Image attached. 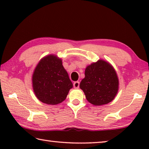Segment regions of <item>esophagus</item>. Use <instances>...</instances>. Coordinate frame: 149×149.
<instances>
[{
    "instance_id": "1",
    "label": "esophagus",
    "mask_w": 149,
    "mask_h": 149,
    "mask_svg": "<svg viewBox=\"0 0 149 149\" xmlns=\"http://www.w3.org/2000/svg\"><path fill=\"white\" fill-rule=\"evenodd\" d=\"M74 87L75 88V89H78L79 87V81H75L74 83Z\"/></svg>"
}]
</instances>
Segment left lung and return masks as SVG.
Instances as JSON below:
<instances>
[{
	"instance_id": "1",
	"label": "left lung",
	"mask_w": 149,
	"mask_h": 149,
	"mask_svg": "<svg viewBox=\"0 0 149 149\" xmlns=\"http://www.w3.org/2000/svg\"><path fill=\"white\" fill-rule=\"evenodd\" d=\"M79 87L90 103L106 104L114 99L118 91V78L114 69L104 60L93 63L85 69Z\"/></svg>"
}]
</instances>
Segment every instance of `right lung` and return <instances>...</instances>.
<instances>
[{
	"mask_svg": "<svg viewBox=\"0 0 149 149\" xmlns=\"http://www.w3.org/2000/svg\"><path fill=\"white\" fill-rule=\"evenodd\" d=\"M32 79L37 99L47 104L55 105L62 102L73 87L61 59L54 55L45 57L39 62Z\"/></svg>",
	"mask_w": 149,
	"mask_h": 149,
	"instance_id": "add662e5",
	"label": "right lung"
}]
</instances>
